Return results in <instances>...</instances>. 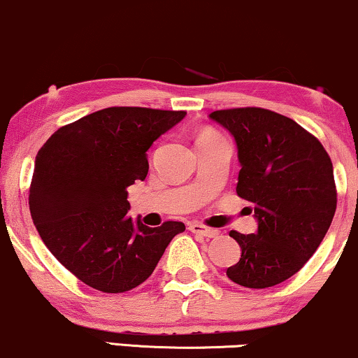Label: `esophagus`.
I'll use <instances>...</instances> for the list:
<instances>
[{"instance_id": "34e87169", "label": "esophagus", "mask_w": 358, "mask_h": 358, "mask_svg": "<svg viewBox=\"0 0 358 358\" xmlns=\"http://www.w3.org/2000/svg\"><path fill=\"white\" fill-rule=\"evenodd\" d=\"M189 230L192 231V234L207 236V238H215V236L219 235V230L210 229V227H206V225H202V224H190L189 225Z\"/></svg>"}]
</instances>
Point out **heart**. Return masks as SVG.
<instances>
[{"mask_svg": "<svg viewBox=\"0 0 358 358\" xmlns=\"http://www.w3.org/2000/svg\"><path fill=\"white\" fill-rule=\"evenodd\" d=\"M206 134H213V133H203V134H202V136H206Z\"/></svg>", "mask_w": 358, "mask_h": 358, "instance_id": "heart-1", "label": "heart"}]
</instances>
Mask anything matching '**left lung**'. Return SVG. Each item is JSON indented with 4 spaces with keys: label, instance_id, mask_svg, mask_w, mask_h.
I'll use <instances>...</instances> for the list:
<instances>
[{
    "label": "left lung",
    "instance_id": "8db88e82",
    "mask_svg": "<svg viewBox=\"0 0 358 358\" xmlns=\"http://www.w3.org/2000/svg\"><path fill=\"white\" fill-rule=\"evenodd\" d=\"M234 134L241 164L236 194L255 203L257 234L231 230L241 257L236 285L271 287L296 275L326 236L337 207L332 161L317 138L276 111L245 106L210 113Z\"/></svg>",
    "mask_w": 358,
    "mask_h": 358
}]
</instances>
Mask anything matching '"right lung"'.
I'll use <instances>...</instances> for the list:
<instances>
[{
	"instance_id": "right-lung-1",
	"label": "right lung",
	"mask_w": 358,
	"mask_h": 358,
	"mask_svg": "<svg viewBox=\"0 0 358 358\" xmlns=\"http://www.w3.org/2000/svg\"><path fill=\"white\" fill-rule=\"evenodd\" d=\"M185 111L110 106L60 127L36 156L32 222L49 252L101 292L145 282L182 222L151 229L128 219V187L145 180L152 141Z\"/></svg>"
}]
</instances>
